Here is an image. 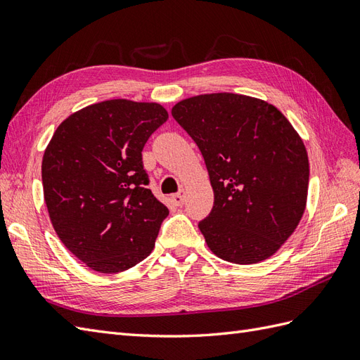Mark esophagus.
Returning a JSON list of instances; mask_svg holds the SVG:
<instances>
[{
	"mask_svg": "<svg viewBox=\"0 0 360 360\" xmlns=\"http://www.w3.org/2000/svg\"><path fill=\"white\" fill-rule=\"evenodd\" d=\"M172 200L176 207H182L184 205V191H179V193H176V195H172Z\"/></svg>",
	"mask_w": 360,
	"mask_h": 360,
	"instance_id": "obj_1",
	"label": "esophagus"
}]
</instances>
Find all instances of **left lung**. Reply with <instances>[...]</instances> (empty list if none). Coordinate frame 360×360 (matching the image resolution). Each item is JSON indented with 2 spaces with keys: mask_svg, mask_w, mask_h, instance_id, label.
<instances>
[{
  "mask_svg": "<svg viewBox=\"0 0 360 360\" xmlns=\"http://www.w3.org/2000/svg\"><path fill=\"white\" fill-rule=\"evenodd\" d=\"M172 115L198 144L214 191L199 222L211 252L237 264L269 259L307 204L309 156L298 132L268 101L233 92L181 100Z\"/></svg>",
  "mask_w": 360,
  "mask_h": 360,
  "instance_id": "left-lung-1",
  "label": "left lung"
}]
</instances>
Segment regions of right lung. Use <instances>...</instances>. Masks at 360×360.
<instances>
[{
	"label": "right lung",
	"instance_id": "add662e5",
	"mask_svg": "<svg viewBox=\"0 0 360 360\" xmlns=\"http://www.w3.org/2000/svg\"><path fill=\"white\" fill-rule=\"evenodd\" d=\"M169 114L114 98L63 120L42 158L44 199L60 242L89 269L118 274L149 255L169 210L147 188L143 147Z\"/></svg>",
	"mask_w": 360,
	"mask_h": 360
}]
</instances>
